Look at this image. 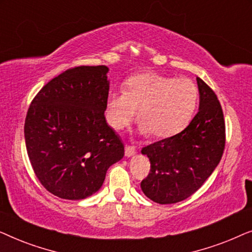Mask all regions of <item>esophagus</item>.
I'll return each mask as SVG.
<instances>
[{
  "label": "esophagus",
  "instance_id": "esophagus-1",
  "mask_svg": "<svg viewBox=\"0 0 252 252\" xmlns=\"http://www.w3.org/2000/svg\"><path fill=\"white\" fill-rule=\"evenodd\" d=\"M135 153H136L135 147L130 146V144H126V146H125V156L126 157L133 156V155L135 154Z\"/></svg>",
  "mask_w": 252,
  "mask_h": 252
}]
</instances>
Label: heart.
<instances>
[{
	"instance_id": "1",
	"label": "heart",
	"mask_w": 252,
	"mask_h": 252,
	"mask_svg": "<svg viewBox=\"0 0 252 252\" xmlns=\"http://www.w3.org/2000/svg\"><path fill=\"white\" fill-rule=\"evenodd\" d=\"M197 101L198 88L190 79L142 72L124 82L123 93L108 95L105 118L113 129L120 130L133 122L137 110L141 132L166 139L186 128Z\"/></svg>"
}]
</instances>
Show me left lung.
<instances>
[{
	"label": "left lung",
	"mask_w": 252,
	"mask_h": 252,
	"mask_svg": "<svg viewBox=\"0 0 252 252\" xmlns=\"http://www.w3.org/2000/svg\"><path fill=\"white\" fill-rule=\"evenodd\" d=\"M199 110L177 135L142 148L150 172L141 181L147 197L159 204L184 201L197 191L221 159L226 143L223 112L216 93L196 79Z\"/></svg>",
	"instance_id": "left-lung-1"
}]
</instances>
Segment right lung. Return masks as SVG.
Wrapping results in <instances>:
<instances>
[{"label": "right lung", "mask_w": 252, "mask_h": 252, "mask_svg": "<svg viewBox=\"0 0 252 252\" xmlns=\"http://www.w3.org/2000/svg\"><path fill=\"white\" fill-rule=\"evenodd\" d=\"M109 68L75 66L44 85L25 119L31 165L41 185L64 199H84L102 187L124 144L106 124Z\"/></svg>", "instance_id": "obj_1"}]
</instances>
